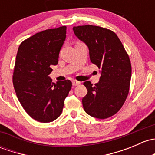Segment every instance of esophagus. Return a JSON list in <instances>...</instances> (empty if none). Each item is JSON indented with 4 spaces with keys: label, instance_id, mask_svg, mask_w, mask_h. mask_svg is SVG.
Wrapping results in <instances>:
<instances>
[{
    "label": "esophagus",
    "instance_id": "esophagus-1",
    "mask_svg": "<svg viewBox=\"0 0 155 155\" xmlns=\"http://www.w3.org/2000/svg\"><path fill=\"white\" fill-rule=\"evenodd\" d=\"M81 84L80 82H78V81H73V86H77V85H79V84Z\"/></svg>",
    "mask_w": 155,
    "mask_h": 155
}]
</instances>
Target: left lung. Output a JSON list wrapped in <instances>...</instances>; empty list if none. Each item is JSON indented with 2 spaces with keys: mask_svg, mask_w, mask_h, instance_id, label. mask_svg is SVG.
<instances>
[{
  "mask_svg": "<svg viewBox=\"0 0 155 155\" xmlns=\"http://www.w3.org/2000/svg\"><path fill=\"white\" fill-rule=\"evenodd\" d=\"M89 48L90 59L101 69L99 83H83L87 93L82 99L84 110L98 119L112 117L120 110L129 93L131 65L121 41L112 30L94 25L73 28Z\"/></svg>",
  "mask_w": 155,
  "mask_h": 155,
  "instance_id": "8db88e82",
  "label": "left lung"
}]
</instances>
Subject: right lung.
Wrapping results in <instances>:
<instances>
[{
	"label": "right lung",
	"mask_w": 155,
	"mask_h": 155,
	"mask_svg": "<svg viewBox=\"0 0 155 155\" xmlns=\"http://www.w3.org/2000/svg\"><path fill=\"white\" fill-rule=\"evenodd\" d=\"M66 26L38 32L21 42L18 50L12 82L25 111L34 120L50 123L61 115L72 82H52L51 65L66 38Z\"/></svg>",
	"instance_id": "1"
}]
</instances>
